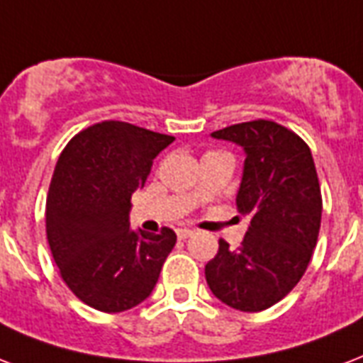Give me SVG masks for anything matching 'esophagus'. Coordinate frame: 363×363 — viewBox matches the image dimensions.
Returning <instances> with one entry per match:
<instances>
[{
	"instance_id": "esophagus-1",
	"label": "esophagus",
	"mask_w": 363,
	"mask_h": 363,
	"mask_svg": "<svg viewBox=\"0 0 363 363\" xmlns=\"http://www.w3.org/2000/svg\"><path fill=\"white\" fill-rule=\"evenodd\" d=\"M192 234L194 232L188 230V228H179V230H177V238H179V240H186V238H190Z\"/></svg>"
}]
</instances>
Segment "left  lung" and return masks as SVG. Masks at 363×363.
<instances>
[{"label":"left lung","mask_w":363,"mask_h":363,"mask_svg":"<svg viewBox=\"0 0 363 363\" xmlns=\"http://www.w3.org/2000/svg\"><path fill=\"white\" fill-rule=\"evenodd\" d=\"M211 137L245 154L236 207L249 226L240 249L218 242L206 264L207 286L230 308L261 312L297 286L316 247L322 192L314 160L303 138L268 120L236 123Z\"/></svg>","instance_id":"left-lung-1"}]
</instances>
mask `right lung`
I'll list each match as a JSON object with an SVG mask.
<instances>
[{"label": "right lung", "mask_w": 363, "mask_h": 363, "mask_svg": "<svg viewBox=\"0 0 363 363\" xmlns=\"http://www.w3.org/2000/svg\"><path fill=\"white\" fill-rule=\"evenodd\" d=\"M175 137L125 121L77 133L55 165L45 225L52 259L79 301L123 312L156 287L177 234L133 230L131 196L145 186L154 157Z\"/></svg>", "instance_id": "add662e5"}]
</instances>
